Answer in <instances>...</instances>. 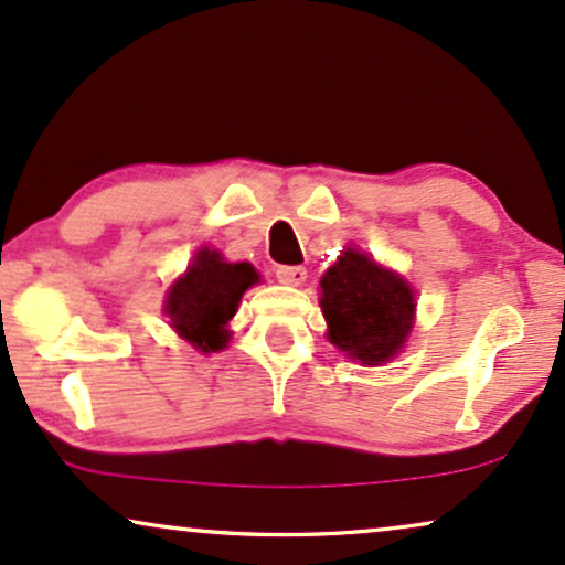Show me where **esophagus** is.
<instances>
[{
    "instance_id": "obj_1",
    "label": "esophagus",
    "mask_w": 565,
    "mask_h": 565,
    "mask_svg": "<svg viewBox=\"0 0 565 565\" xmlns=\"http://www.w3.org/2000/svg\"><path fill=\"white\" fill-rule=\"evenodd\" d=\"M275 277L282 285H303V282H307V269H303V267H288V264H282V267L275 269Z\"/></svg>"
}]
</instances>
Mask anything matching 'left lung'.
I'll list each match as a JSON object with an SVG mask.
<instances>
[{"label":"left lung","mask_w":565,"mask_h":565,"mask_svg":"<svg viewBox=\"0 0 565 565\" xmlns=\"http://www.w3.org/2000/svg\"><path fill=\"white\" fill-rule=\"evenodd\" d=\"M320 288L328 341L349 360L377 367L399 354L415 322V294L402 275L347 248Z\"/></svg>","instance_id":"1"}]
</instances>
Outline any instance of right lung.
<instances>
[{"label":"right lung","instance_id":"obj_1","mask_svg":"<svg viewBox=\"0 0 565 565\" xmlns=\"http://www.w3.org/2000/svg\"><path fill=\"white\" fill-rule=\"evenodd\" d=\"M258 271L248 262H224L218 250L201 248L179 280L169 288L163 311L179 338L203 354L222 351L230 343L227 322Z\"/></svg>","mask_w":565,"mask_h":565}]
</instances>
